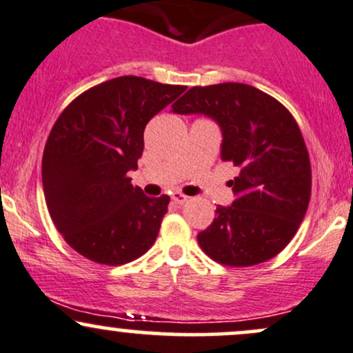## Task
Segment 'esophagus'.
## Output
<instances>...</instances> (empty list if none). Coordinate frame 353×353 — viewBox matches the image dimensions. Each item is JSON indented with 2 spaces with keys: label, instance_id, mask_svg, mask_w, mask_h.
I'll return each instance as SVG.
<instances>
[{
  "label": "esophagus",
  "instance_id": "obj_1",
  "mask_svg": "<svg viewBox=\"0 0 353 353\" xmlns=\"http://www.w3.org/2000/svg\"><path fill=\"white\" fill-rule=\"evenodd\" d=\"M170 199H172L174 204H184L185 201H188V197L184 194H181V192H174L172 196H170Z\"/></svg>",
  "mask_w": 353,
  "mask_h": 353
}]
</instances>
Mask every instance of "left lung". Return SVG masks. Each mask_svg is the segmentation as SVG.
<instances>
[{
	"instance_id": "1",
	"label": "left lung",
	"mask_w": 353,
	"mask_h": 353,
	"mask_svg": "<svg viewBox=\"0 0 353 353\" xmlns=\"http://www.w3.org/2000/svg\"><path fill=\"white\" fill-rule=\"evenodd\" d=\"M174 114L212 119L223 134L221 159L239 169L236 199L216 208V218L197 234L214 261L253 266L276 256L292 241L307 212L312 168L300 127L276 99L246 83L192 87Z\"/></svg>"
}]
</instances>
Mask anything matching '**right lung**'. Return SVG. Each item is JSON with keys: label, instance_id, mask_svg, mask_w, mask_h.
I'll return each mask as SVG.
<instances>
[{"label": "right lung", "instance_id": "add662e5", "mask_svg": "<svg viewBox=\"0 0 353 353\" xmlns=\"http://www.w3.org/2000/svg\"><path fill=\"white\" fill-rule=\"evenodd\" d=\"M188 87L125 75L88 88L53 125L41 181L58 233L77 253L125 265L156 241L169 196L149 197L130 184L150 119Z\"/></svg>", "mask_w": 353, "mask_h": 353}]
</instances>
